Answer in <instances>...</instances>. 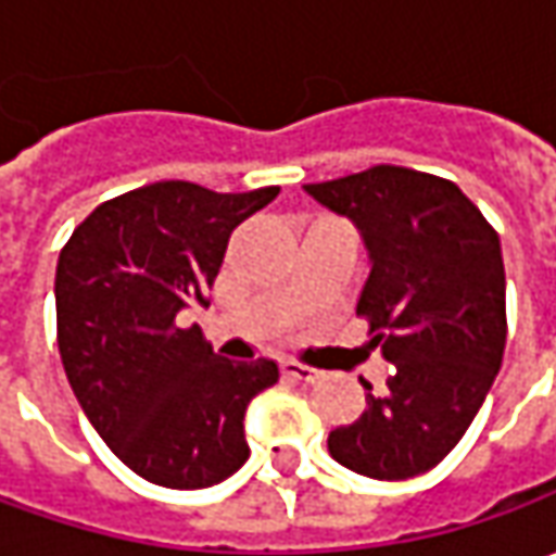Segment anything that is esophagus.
<instances>
[{"label":"esophagus","mask_w":556,"mask_h":556,"mask_svg":"<svg viewBox=\"0 0 556 556\" xmlns=\"http://www.w3.org/2000/svg\"><path fill=\"white\" fill-rule=\"evenodd\" d=\"M281 371H285L288 380H300V383H315L321 377V371H315L309 365H300V362H285Z\"/></svg>","instance_id":"1"}]
</instances>
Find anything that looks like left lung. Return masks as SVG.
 Returning a JSON list of instances; mask_svg holds the SVG:
<instances>
[{
    "instance_id": "1",
    "label": "left lung",
    "mask_w": 556,
    "mask_h": 556,
    "mask_svg": "<svg viewBox=\"0 0 556 556\" xmlns=\"http://www.w3.org/2000/svg\"><path fill=\"white\" fill-rule=\"evenodd\" d=\"M312 198L353 219L371 275L355 312L393 362L387 390H368L358 420L328 437L333 460L371 480L433 470L477 417L507 340L498 231L458 185L380 163Z\"/></svg>"
}]
</instances>
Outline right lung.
I'll return each instance as SVG.
<instances>
[{
  "label": "right lung",
  "instance_id": "1",
  "mask_svg": "<svg viewBox=\"0 0 556 556\" xmlns=\"http://www.w3.org/2000/svg\"><path fill=\"white\" fill-rule=\"evenodd\" d=\"M278 191L144 185L96 206L58 256L64 374L98 437L141 480L206 489L250 458L244 412L278 383V365L228 362L179 312L210 306L231 231Z\"/></svg>",
  "mask_w": 556,
  "mask_h": 556
}]
</instances>
